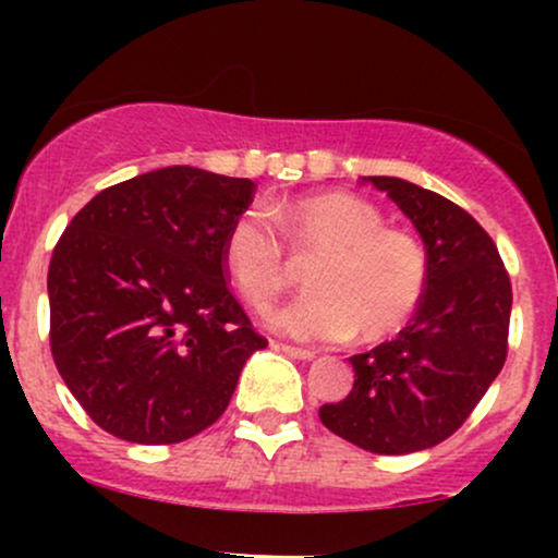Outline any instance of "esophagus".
<instances>
[{
    "label": "esophagus",
    "mask_w": 558,
    "mask_h": 558,
    "mask_svg": "<svg viewBox=\"0 0 558 558\" xmlns=\"http://www.w3.org/2000/svg\"><path fill=\"white\" fill-rule=\"evenodd\" d=\"M275 349H280L286 356H291V360H301V362L315 360V351L312 349H299V345H288V343H278Z\"/></svg>",
    "instance_id": "34e87169"
}]
</instances>
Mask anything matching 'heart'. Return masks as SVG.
I'll use <instances>...</instances> for the list:
<instances>
[{"label": "heart", "instance_id": "obj_1", "mask_svg": "<svg viewBox=\"0 0 558 558\" xmlns=\"http://www.w3.org/2000/svg\"><path fill=\"white\" fill-rule=\"evenodd\" d=\"M275 220L243 209L226 233V265L241 296L267 310L291 283L293 257L310 262L312 291L270 315V325L299 341H383L417 312L427 291L425 246L403 230L386 228L380 209L354 194L293 198Z\"/></svg>", "mask_w": 558, "mask_h": 558}]
</instances>
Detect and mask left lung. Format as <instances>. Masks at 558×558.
Instances as JSON below:
<instances>
[{
    "instance_id": "8db88e82",
    "label": "left lung",
    "mask_w": 558,
    "mask_h": 558,
    "mask_svg": "<svg viewBox=\"0 0 558 558\" xmlns=\"http://www.w3.org/2000/svg\"><path fill=\"white\" fill-rule=\"evenodd\" d=\"M427 246V291L393 341L351 356L354 388L323 403L330 433L373 453L438 446L464 425L509 354L511 280L485 228L435 191L375 175Z\"/></svg>"
}]
</instances>
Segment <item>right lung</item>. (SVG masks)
Listing matches in <instances>:
<instances>
[{
    "instance_id": "obj_1",
    "label": "right lung",
    "mask_w": 558,
    "mask_h": 558,
    "mask_svg": "<svg viewBox=\"0 0 558 558\" xmlns=\"http://www.w3.org/2000/svg\"><path fill=\"white\" fill-rule=\"evenodd\" d=\"M257 183L175 165L99 191L49 262V345L101 430L181 444L226 412L267 338L230 291L226 233Z\"/></svg>"
}]
</instances>
